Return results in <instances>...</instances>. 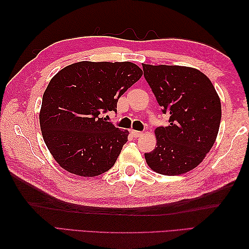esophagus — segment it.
I'll return each instance as SVG.
<instances>
[{
    "label": "esophagus",
    "instance_id": "obj_1",
    "mask_svg": "<svg viewBox=\"0 0 249 249\" xmlns=\"http://www.w3.org/2000/svg\"><path fill=\"white\" fill-rule=\"evenodd\" d=\"M131 135L134 136V138H139L142 135V131H138V130H131Z\"/></svg>",
    "mask_w": 249,
    "mask_h": 249
}]
</instances>
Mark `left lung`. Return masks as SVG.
Instances as JSON below:
<instances>
[{
    "label": "left lung",
    "mask_w": 249,
    "mask_h": 249,
    "mask_svg": "<svg viewBox=\"0 0 249 249\" xmlns=\"http://www.w3.org/2000/svg\"><path fill=\"white\" fill-rule=\"evenodd\" d=\"M146 82L169 116L166 127L155 130V149L145 153L146 163L163 176L186 173L203 160L218 134L221 105L203 72L178 65L142 64Z\"/></svg>",
    "instance_id": "left-lung-1"
}]
</instances>
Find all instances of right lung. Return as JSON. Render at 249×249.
Returning <instances> with one entry per match:
<instances>
[{"mask_svg":"<svg viewBox=\"0 0 249 249\" xmlns=\"http://www.w3.org/2000/svg\"><path fill=\"white\" fill-rule=\"evenodd\" d=\"M142 71L130 62H78L51 79L39 113L48 150L66 171L96 177L113 167L128 131L103 114L116 111L119 98L139 80Z\"/></svg>","mask_w":249,"mask_h":249,"instance_id":"add662e5","label":"right lung"}]
</instances>
